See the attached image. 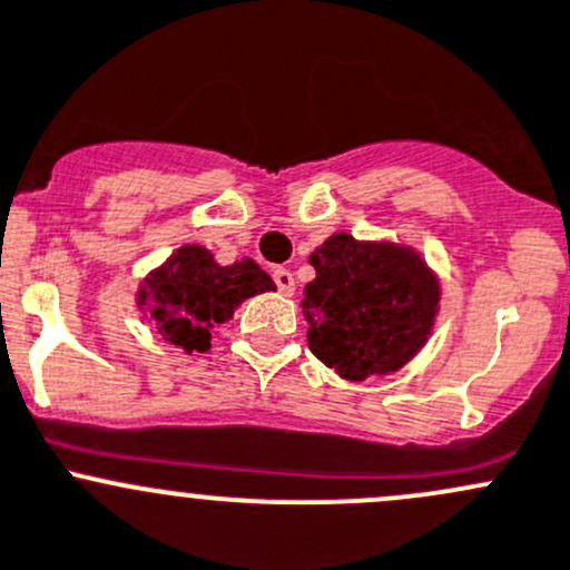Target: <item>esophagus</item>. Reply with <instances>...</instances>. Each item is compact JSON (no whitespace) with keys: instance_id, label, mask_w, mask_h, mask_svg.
<instances>
[{"instance_id":"1","label":"esophagus","mask_w":570,"mask_h":570,"mask_svg":"<svg viewBox=\"0 0 570 570\" xmlns=\"http://www.w3.org/2000/svg\"><path fill=\"white\" fill-rule=\"evenodd\" d=\"M273 281H275V286H278L281 295H286V297L295 295V278H292L289 269H284V267L273 269Z\"/></svg>"}]
</instances>
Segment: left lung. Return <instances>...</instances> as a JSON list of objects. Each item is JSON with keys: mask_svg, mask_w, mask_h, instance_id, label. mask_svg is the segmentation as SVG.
Instances as JSON below:
<instances>
[{"mask_svg": "<svg viewBox=\"0 0 570 570\" xmlns=\"http://www.w3.org/2000/svg\"><path fill=\"white\" fill-rule=\"evenodd\" d=\"M308 262L317 269L303 297L308 347L344 381L389 375L424 347L441 289L416 250L338 232Z\"/></svg>", "mask_w": 570, "mask_h": 570, "instance_id": "left-lung-1", "label": "left lung"}]
</instances>
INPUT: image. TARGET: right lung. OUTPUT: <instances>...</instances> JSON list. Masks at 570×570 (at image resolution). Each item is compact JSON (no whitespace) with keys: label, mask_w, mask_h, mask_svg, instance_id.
Listing matches in <instances>:
<instances>
[{"label":"right lung","mask_w":570,"mask_h":570,"mask_svg":"<svg viewBox=\"0 0 570 570\" xmlns=\"http://www.w3.org/2000/svg\"><path fill=\"white\" fill-rule=\"evenodd\" d=\"M269 289L273 278L253 258L223 267L204 245H184L142 281L137 306L151 312L165 342L206 353L212 331L232 320L239 303Z\"/></svg>","instance_id":"right-lung-1"}]
</instances>
